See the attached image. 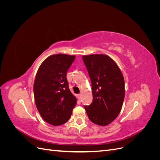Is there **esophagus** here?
I'll return each instance as SVG.
<instances>
[{"instance_id":"esophagus-1","label":"esophagus","mask_w":160,"mask_h":160,"mask_svg":"<svg viewBox=\"0 0 160 160\" xmlns=\"http://www.w3.org/2000/svg\"><path fill=\"white\" fill-rule=\"evenodd\" d=\"M78 98H79V99H81V93L78 95Z\"/></svg>"}]
</instances>
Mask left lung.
<instances>
[{"label":"left lung","mask_w":160,"mask_h":160,"mask_svg":"<svg viewBox=\"0 0 160 160\" xmlns=\"http://www.w3.org/2000/svg\"><path fill=\"white\" fill-rule=\"evenodd\" d=\"M91 81L93 102L84 106L91 122L105 126L118 117L125 98V81L115 62L105 55L82 57Z\"/></svg>","instance_id":"1"}]
</instances>
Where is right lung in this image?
<instances>
[{
	"label": "right lung",
	"instance_id": "right-lung-1",
	"mask_svg": "<svg viewBox=\"0 0 160 160\" xmlns=\"http://www.w3.org/2000/svg\"><path fill=\"white\" fill-rule=\"evenodd\" d=\"M75 55H52L38 69L33 85L37 108L42 119L52 125H60L69 119L77 99L71 93L67 72Z\"/></svg>",
	"mask_w": 160,
	"mask_h": 160
}]
</instances>
